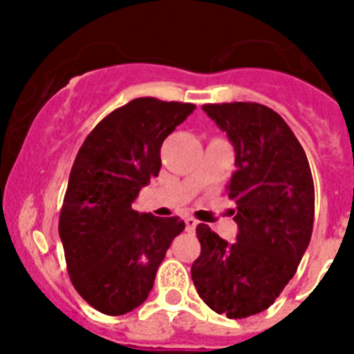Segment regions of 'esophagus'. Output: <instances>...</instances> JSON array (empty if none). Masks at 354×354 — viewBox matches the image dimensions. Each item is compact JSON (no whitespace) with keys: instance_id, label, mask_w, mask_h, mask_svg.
<instances>
[{"instance_id":"34e87169","label":"esophagus","mask_w":354,"mask_h":354,"mask_svg":"<svg viewBox=\"0 0 354 354\" xmlns=\"http://www.w3.org/2000/svg\"><path fill=\"white\" fill-rule=\"evenodd\" d=\"M196 224H198V222L194 221L193 216H187V218H185V230H187V232H194Z\"/></svg>"}]
</instances>
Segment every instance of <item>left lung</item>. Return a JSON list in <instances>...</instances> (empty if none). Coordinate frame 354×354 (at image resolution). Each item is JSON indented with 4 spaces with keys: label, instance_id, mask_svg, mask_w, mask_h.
Here are the masks:
<instances>
[{
    "label": "left lung",
    "instance_id": "obj_1",
    "mask_svg": "<svg viewBox=\"0 0 354 354\" xmlns=\"http://www.w3.org/2000/svg\"><path fill=\"white\" fill-rule=\"evenodd\" d=\"M235 147L226 185L236 204L233 244L198 224L191 266L198 296L216 314L242 319L266 310L294 277L314 226V182L307 154L279 113L259 102L204 104Z\"/></svg>",
    "mask_w": 354,
    "mask_h": 354
}]
</instances>
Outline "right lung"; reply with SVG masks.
Returning <instances> with one entry per match:
<instances>
[{"label":"right lung","instance_id":"right-lung-1","mask_svg":"<svg viewBox=\"0 0 354 354\" xmlns=\"http://www.w3.org/2000/svg\"><path fill=\"white\" fill-rule=\"evenodd\" d=\"M193 110L191 102L139 97L97 122L79 149L58 233L75 290L99 313L139 307L185 227L178 216L138 213L132 202L160 174L161 143Z\"/></svg>","mask_w":354,"mask_h":354}]
</instances>
